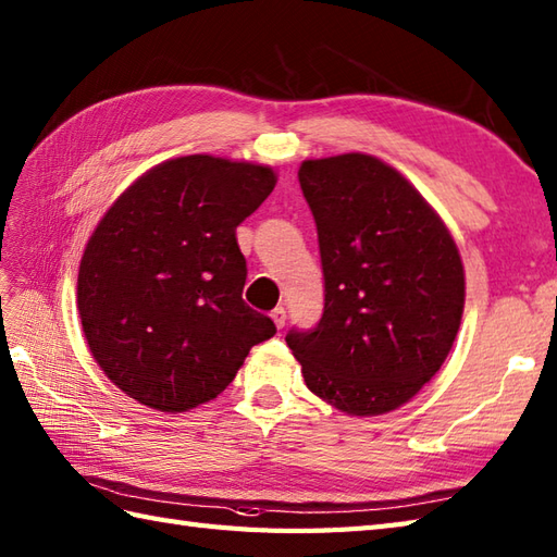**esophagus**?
<instances>
[{"label": "esophagus", "mask_w": 557, "mask_h": 557, "mask_svg": "<svg viewBox=\"0 0 557 557\" xmlns=\"http://www.w3.org/2000/svg\"><path fill=\"white\" fill-rule=\"evenodd\" d=\"M271 319H274L276 329H283V326H286V310H283V307H276V310L271 312Z\"/></svg>", "instance_id": "34e87169"}]
</instances>
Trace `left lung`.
<instances>
[{
	"label": "left lung",
	"instance_id": "obj_1",
	"mask_svg": "<svg viewBox=\"0 0 557 557\" xmlns=\"http://www.w3.org/2000/svg\"><path fill=\"white\" fill-rule=\"evenodd\" d=\"M298 178L317 224L324 314L286 343L321 400L355 417L391 412L453 348L460 252L414 185L372 154L307 159Z\"/></svg>",
	"mask_w": 557,
	"mask_h": 557
}]
</instances>
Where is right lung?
Segmentation results:
<instances>
[{
    "label": "right lung",
    "instance_id": "add662e5",
    "mask_svg": "<svg viewBox=\"0 0 557 557\" xmlns=\"http://www.w3.org/2000/svg\"><path fill=\"white\" fill-rule=\"evenodd\" d=\"M274 185L271 166L176 157L123 190L97 224L78 269V312L95 362L128 398L193 410L274 336V321L243 300L236 240Z\"/></svg>",
    "mask_w": 557,
    "mask_h": 557
}]
</instances>
